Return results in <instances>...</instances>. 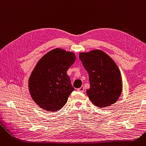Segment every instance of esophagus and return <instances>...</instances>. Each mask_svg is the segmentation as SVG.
<instances>
[{"label":"esophagus","mask_w":146,"mask_h":146,"mask_svg":"<svg viewBox=\"0 0 146 146\" xmlns=\"http://www.w3.org/2000/svg\"><path fill=\"white\" fill-rule=\"evenodd\" d=\"M84 89H85V88H84V86H82L80 88L78 89V90L79 92H84Z\"/></svg>","instance_id":"obj_1"}]
</instances>
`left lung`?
<instances>
[{
  "label": "left lung",
  "mask_w": 146,
  "mask_h": 146,
  "mask_svg": "<svg viewBox=\"0 0 146 146\" xmlns=\"http://www.w3.org/2000/svg\"><path fill=\"white\" fill-rule=\"evenodd\" d=\"M79 58L89 74L86 93L95 106L105 108L115 103L122 92V79L115 61L104 51L80 52Z\"/></svg>",
  "instance_id": "obj_1"
}]
</instances>
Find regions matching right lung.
I'll return each instance as SVG.
<instances>
[{
    "mask_svg": "<svg viewBox=\"0 0 146 146\" xmlns=\"http://www.w3.org/2000/svg\"><path fill=\"white\" fill-rule=\"evenodd\" d=\"M76 60L75 54L61 48L48 52L38 61L29 78V90L41 108L57 111L66 104L74 90L67 71Z\"/></svg>",
    "mask_w": 146,
    "mask_h": 146,
    "instance_id": "add662e5",
    "label": "right lung"
}]
</instances>
